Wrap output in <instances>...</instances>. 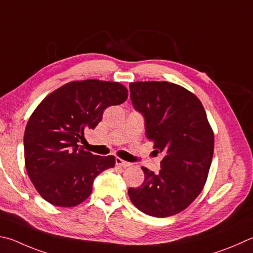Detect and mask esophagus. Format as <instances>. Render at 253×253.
<instances>
[{"mask_svg":"<svg viewBox=\"0 0 253 253\" xmlns=\"http://www.w3.org/2000/svg\"><path fill=\"white\" fill-rule=\"evenodd\" d=\"M115 163H116L117 166H122L124 168H127V167H130L131 164L128 163V162H125V160H123L121 158H116L115 159Z\"/></svg>","mask_w":253,"mask_h":253,"instance_id":"obj_1","label":"esophagus"}]
</instances>
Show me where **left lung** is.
I'll return each mask as SVG.
<instances>
[{"mask_svg": "<svg viewBox=\"0 0 253 253\" xmlns=\"http://www.w3.org/2000/svg\"><path fill=\"white\" fill-rule=\"evenodd\" d=\"M132 106L145 118L146 137L165 156L158 173L141 167L145 180L128 196L142 212L157 218L185 210L203 190L212 160L214 137L203 104L168 82L130 83Z\"/></svg>", "mask_w": 253, "mask_h": 253, "instance_id": "8db88e82", "label": "left lung"}]
</instances>
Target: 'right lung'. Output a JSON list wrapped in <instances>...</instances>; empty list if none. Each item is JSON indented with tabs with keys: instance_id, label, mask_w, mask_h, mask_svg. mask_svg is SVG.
Masks as SVG:
<instances>
[{
	"instance_id": "add662e5",
	"label": "right lung",
	"mask_w": 253,
	"mask_h": 253,
	"mask_svg": "<svg viewBox=\"0 0 253 253\" xmlns=\"http://www.w3.org/2000/svg\"><path fill=\"white\" fill-rule=\"evenodd\" d=\"M128 90L117 82H71L45 97L24 132L26 171L47 203L75 207L88 198L94 179L115 166L114 156L80 148L85 129H94L108 106L119 105Z\"/></svg>"
}]
</instances>
